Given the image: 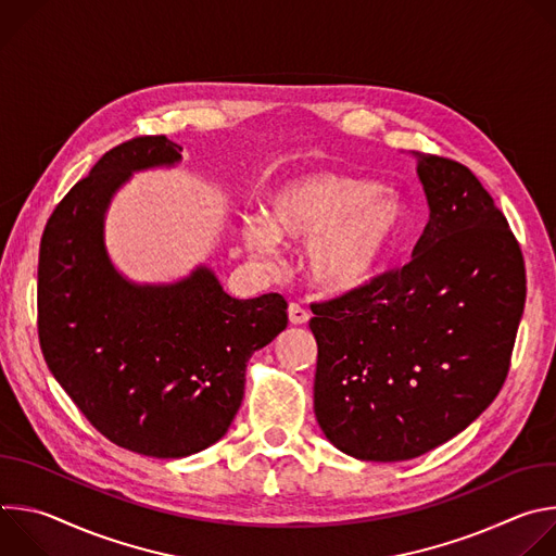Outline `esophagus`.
I'll list each match as a JSON object with an SVG mask.
<instances>
[{
  "instance_id": "1",
  "label": "esophagus",
  "mask_w": 556,
  "mask_h": 556,
  "mask_svg": "<svg viewBox=\"0 0 556 556\" xmlns=\"http://www.w3.org/2000/svg\"><path fill=\"white\" fill-rule=\"evenodd\" d=\"M288 319H290L292 326H303L309 319V312L305 307H301L299 303H290L288 305Z\"/></svg>"
}]
</instances>
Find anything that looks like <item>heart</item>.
Instances as JSON below:
<instances>
[{
    "label": "heart",
    "mask_w": 556,
    "mask_h": 556,
    "mask_svg": "<svg viewBox=\"0 0 556 556\" xmlns=\"http://www.w3.org/2000/svg\"><path fill=\"white\" fill-rule=\"evenodd\" d=\"M407 224L403 195L374 180L314 172L275 187L264 219L240 226L244 249L266 266L279 262V240L307 244L309 281L328 294L365 288L384 266Z\"/></svg>",
    "instance_id": "1"
}]
</instances>
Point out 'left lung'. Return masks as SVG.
<instances>
[{
  "mask_svg": "<svg viewBox=\"0 0 556 556\" xmlns=\"http://www.w3.org/2000/svg\"><path fill=\"white\" fill-rule=\"evenodd\" d=\"M414 155L431 211L414 260L312 303L316 422L356 459H412L464 431L506 380L526 303L491 193L448 157Z\"/></svg>",
  "mask_w": 556,
  "mask_h": 556,
  "instance_id": "8db88e82",
  "label": "left lung"
}]
</instances>
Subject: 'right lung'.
<instances>
[{
    "instance_id": "right-lung-1",
    "label": "right lung",
    "mask_w": 556,
    "mask_h": 556,
    "mask_svg": "<svg viewBox=\"0 0 556 556\" xmlns=\"http://www.w3.org/2000/svg\"><path fill=\"white\" fill-rule=\"evenodd\" d=\"M182 147L138 136L110 149L50 215L39 251V343L48 369L110 442L187 457L228 431L247 363L288 326L270 292L235 299L211 268L174 283L123 277L105 249V213L134 172L174 167Z\"/></svg>"
}]
</instances>
